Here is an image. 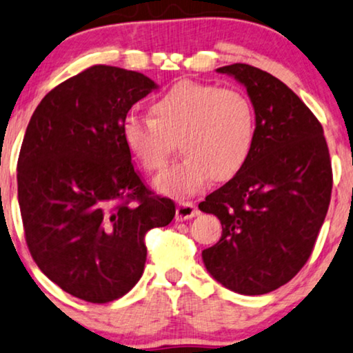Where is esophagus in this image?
<instances>
[{
    "label": "esophagus",
    "instance_id": "1",
    "mask_svg": "<svg viewBox=\"0 0 353 353\" xmlns=\"http://www.w3.org/2000/svg\"><path fill=\"white\" fill-rule=\"evenodd\" d=\"M196 214V206L192 201H179L176 208V221L190 219Z\"/></svg>",
    "mask_w": 353,
    "mask_h": 353
}]
</instances>
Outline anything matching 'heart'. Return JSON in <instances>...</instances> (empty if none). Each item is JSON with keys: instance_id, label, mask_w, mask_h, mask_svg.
Instances as JSON below:
<instances>
[{"instance_id": "obj_1", "label": "heart", "mask_w": 353, "mask_h": 353, "mask_svg": "<svg viewBox=\"0 0 353 353\" xmlns=\"http://www.w3.org/2000/svg\"><path fill=\"white\" fill-rule=\"evenodd\" d=\"M150 114H129L121 132L130 157L145 172L159 171L176 142L184 157L154 181L164 195H192L210 177L213 182L232 179L255 147V106L237 88L179 82L154 98Z\"/></svg>"}]
</instances>
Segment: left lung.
I'll return each instance as SVG.
<instances>
[{"label": "left lung", "instance_id": "1", "mask_svg": "<svg viewBox=\"0 0 353 353\" xmlns=\"http://www.w3.org/2000/svg\"><path fill=\"white\" fill-rule=\"evenodd\" d=\"M216 72L247 88L256 139L245 166L199 205L223 225L201 258L225 289L261 295L289 283L312 255L331 200L330 150L319 121L274 75L242 63Z\"/></svg>", "mask_w": 353, "mask_h": 353}]
</instances>
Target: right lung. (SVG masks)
<instances>
[{"instance_id": "obj_1", "label": "right lung", "mask_w": 353, "mask_h": 353, "mask_svg": "<svg viewBox=\"0 0 353 353\" xmlns=\"http://www.w3.org/2000/svg\"><path fill=\"white\" fill-rule=\"evenodd\" d=\"M147 75L93 65L46 93L27 125L17 196L30 255L64 292L92 303L128 294L147 261L145 234L171 223L122 140L130 108L157 90Z\"/></svg>"}]
</instances>
